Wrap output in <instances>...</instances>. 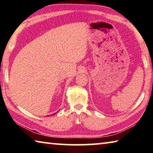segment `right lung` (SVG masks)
I'll use <instances>...</instances> for the list:
<instances>
[{"label": "right lung", "instance_id": "right-lung-1", "mask_svg": "<svg viewBox=\"0 0 153 153\" xmlns=\"http://www.w3.org/2000/svg\"><path fill=\"white\" fill-rule=\"evenodd\" d=\"M54 114H55V113H54Z\"/></svg>", "mask_w": 153, "mask_h": 153}]
</instances>
